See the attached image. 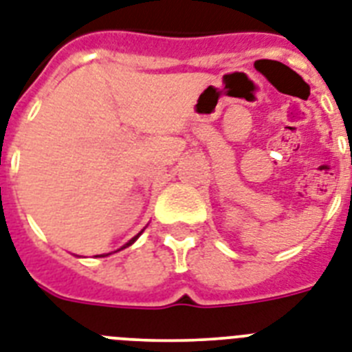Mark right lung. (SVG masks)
<instances>
[{
	"mask_svg": "<svg viewBox=\"0 0 352 352\" xmlns=\"http://www.w3.org/2000/svg\"><path fill=\"white\" fill-rule=\"evenodd\" d=\"M138 235H140V234H138ZM138 235H136V237H138ZM136 237H133V239H131L129 243H127V245L124 246V248H127V246H129V245H133V243H135V241H136Z\"/></svg>",
	"mask_w": 352,
	"mask_h": 352,
	"instance_id": "right-lung-1",
	"label": "right lung"
}]
</instances>
